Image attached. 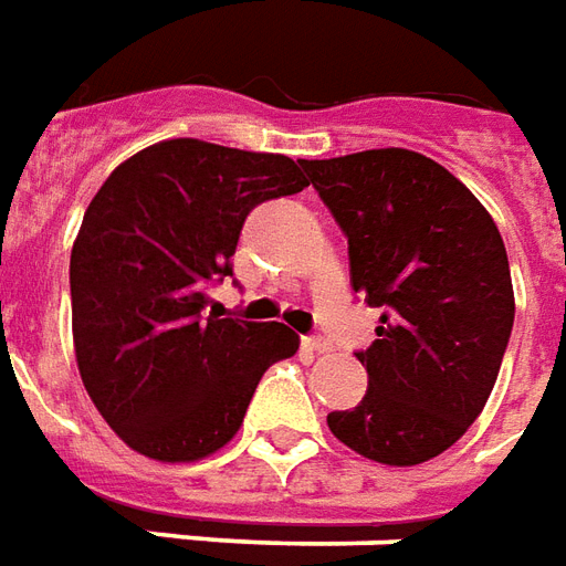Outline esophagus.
Returning <instances> with one entry per match:
<instances>
[{
	"mask_svg": "<svg viewBox=\"0 0 566 566\" xmlns=\"http://www.w3.org/2000/svg\"><path fill=\"white\" fill-rule=\"evenodd\" d=\"M303 347L315 350V354H326V350H333V347H329V342H326V338H321V336H305Z\"/></svg>",
	"mask_w": 566,
	"mask_h": 566,
	"instance_id": "esophagus-1",
	"label": "esophagus"
}]
</instances>
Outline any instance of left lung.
Segmentation results:
<instances>
[{"label":"left lung","mask_w":566,"mask_h":566,"mask_svg":"<svg viewBox=\"0 0 566 566\" xmlns=\"http://www.w3.org/2000/svg\"><path fill=\"white\" fill-rule=\"evenodd\" d=\"M347 237L350 284L380 308L368 389L329 432L371 462H429L480 417L513 329L510 261L459 179L411 149L300 161Z\"/></svg>","instance_id":"1"}]
</instances>
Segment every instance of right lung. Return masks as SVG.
<instances>
[{
	"label": "right lung",
	"mask_w": 566,
	"mask_h": 566,
	"mask_svg": "<svg viewBox=\"0 0 566 566\" xmlns=\"http://www.w3.org/2000/svg\"><path fill=\"white\" fill-rule=\"evenodd\" d=\"M308 186L287 155L177 137L146 146L92 198L71 249L83 387L113 432L155 462H198L240 432L263 371L294 357L284 324L203 317L233 275L251 209Z\"/></svg>",
	"instance_id": "right-lung-1"
}]
</instances>
